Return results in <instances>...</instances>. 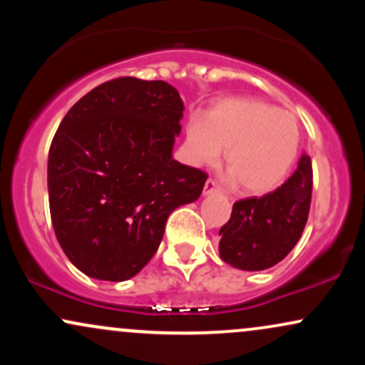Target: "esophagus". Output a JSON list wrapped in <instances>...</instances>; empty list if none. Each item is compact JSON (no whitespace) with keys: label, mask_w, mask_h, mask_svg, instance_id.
I'll list each match as a JSON object with an SVG mask.
<instances>
[{"label":"esophagus","mask_w":365,"mask_h":365,"mask_svg":"<svg viewBox=\"0 0 365 365\" xmlns=\"http://www.w3.org/2000/svg\"><path fill=\"white\" fill-rule=\"evenodd\" d=\"M216 192H220V187H217V183L215 182V180L209 178L206 182V185H204V195L216 194Z\"/></svg>","instance_id":"obj_1"}]
</instances>
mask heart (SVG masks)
I'll list each match as a JSON object with an SVG mask.
<instances>
[{
    "instance_id": "b5f03b06",
    "label": "heart",
    "mask_w": 365,
    "mask_h": 365,
    "mask_svg": "<svg viewBox=\"0 0 365 365\" xmlns=\"http://www.w3.org/2000/svg\"><path fill=\"white\" fill-rule=\"evenodd\" d=\"M300 133L290 113L249 98L220 101L206 118L185 128L183 156L190 165H215L221 150L230 180L249 194L274 190L299 153Z\"/></svg>"
}]
</instances>
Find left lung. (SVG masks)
I'll list each match as a JSON object with an SVG mask.
<instances>
[{
    "mask_svg": "<svg viewBox=\"0 0 365 365\" xmlns=\"http://www.w3.org/2000/svg\"><path fill=\"white\" fill-rule=\"evenodd\" d=\"M312 163L307 154L282 187L233 204L220 230V255L230 266L262 271L283 261L302 237L311 209Z\"/></svg>",
    "mask_w": 365,
    "mask_h": 365,
    "instance_id": "8db88e82",
    "label": "left lung"
}]
</instances>
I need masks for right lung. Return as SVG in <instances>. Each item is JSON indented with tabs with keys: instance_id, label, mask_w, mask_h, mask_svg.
<instances>
[{
	"instance_id": "add662e5",
	"label": "right lung",
	"mask_w": 365,
	"mask_h": 365,
	"mask_svg": "<svg viewBox=\"0 0 365 365\" xmlns=\"http://www.w3.org/2000/svg\"><path fill=\"white\" fill-rule=\"evenodd\" d=\"M183 101L168 82L120 77L87 92L54 133L49 211L63 252L104 282L135 276L166 220L202 194L207 175L173 159Z\"/></svg>"
}]
</instances>
